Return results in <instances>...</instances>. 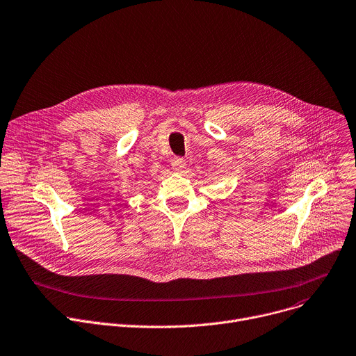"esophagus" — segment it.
I'll use <instances>...</instances> for the list:
<instances>
[{
    "mask_svg": "<svg viewBox=\"0 0 356 356\" xmlns=\"http://www.w3.org/2000/svg\"><path fill=\"white\" fill-rule=\"evenodd\" d=\"M172 166L176 172H183L186 169V160L181 157H175L172 160Z\"/></svg>",
    "mask_w": 356,
    "mask_h": 356,
    "instance_id": "esophagus-1",
    "label": "esophagus"
}]
</instances>
